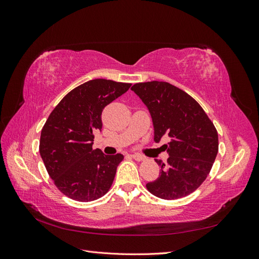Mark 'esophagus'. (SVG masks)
Returning a JSON list of instances; mask_svg holds the SVG:
<instances>
[{
  "label": "esophagus",
  "mask_w": 259,
  "mask_h": 259,
  "mask_svg": "<svg viewBox=\"0 0 259 259\" xmlns=\"http://www.w3.org/2000/svg\"><path fill=\"white\" fill-rule=\"evenodd\" d=\"M131 156H132L133 159L136 160V161H138V162H140V161H144V160H145V156H144V155H142V154H138V153H134V154H132Z\"/></svg>",
  "instance_id": "34e87169"
}]
</instances>
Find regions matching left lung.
Masks as SVG:
<instances>
[{"label":"left lung","instance_id":"8db88e82","mask_svg":"<svg viewBox=\"0 0 259 259\" xmlns=\"http://www.w3.org/2000/svg\"><path fill=\"white\" fill-rule=\"evenodd\" d=\"M147 106L152 117L154 142L168 138L169 158L160 176L146 185L149 192L164 200L192 193L209 174L218 152V134L202 107L186 92L167 82L136 83L131 89Z\"/></svg>","mask_w":259,"mask_h":259}]
</instances>
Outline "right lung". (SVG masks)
<instances>
[{
    "mask_svg": "<svg viewBox=\"0 0 259 259\" xmlns=\"http://www.w3.org/2000/svg\"><path fill=\"white\" fill-rule=\"evenodd\" d=\"M130 83L96 79L77 86L55 107L41 132L40 154L58 189L70 199L89 202L105 195L123 154L93 150L101 131L104 108L131 88Z\"/></svg>",
    "mask_w": 259,
    "mask_h": 259,
    "instance_id": "1",
    "label": "right lung"
}]
</instances>
